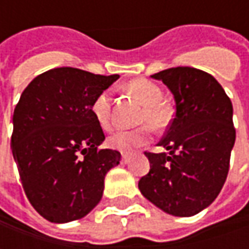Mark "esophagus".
Wrapping results in <instances>:
<instances>
[{
    "instance_id": "34e87169",
    "label": "esophagus",
    "mask_w": 249,
    "mask_h": 249,
    "mask_svg": "<svg viewBox=\"0 0 249 249\" xmlns=\"http://www.w3.org/2000/svg\"><path fill=\"white\" fill-rule=\"evenodd\" d=\"M130 159H131V157H130L129 154H122V162H124V163H129Z\"/></svg>"
}]
</instances>
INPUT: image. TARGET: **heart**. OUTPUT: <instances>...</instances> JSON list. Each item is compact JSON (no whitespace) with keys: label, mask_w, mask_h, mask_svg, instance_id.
Segmentation results:
<instances>
[{"label":"heart","mask_w":249,"mask_h":249,"mask_svg":"<svg viewBox=\"0 0 249 249\" xmlns=\"http://www.w3.org/2000/svg\"><path fill=\"white\" fill-rule=\"evenodd\" d=\"M126 89L142 105L137 123H144V126L133 130H119L113 133L108 139V144L112 148L119 151H131L144 145L149 140L151 127L155 131H162L169 127L173 119V109L162 100L163 92L157 83L151 82L148 79H136L127 83ZM91 112L102 129H112V91L109 89L101 91L94 98L91 104Z\"/></svg>","instance_id":"heart-1"}]
</instances>
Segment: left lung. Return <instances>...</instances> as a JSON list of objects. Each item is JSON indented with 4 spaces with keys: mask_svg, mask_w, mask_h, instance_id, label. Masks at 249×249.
Masks as SVG:
<instances>
[{
    "mask_svg": "<svg viewBox=\"0 0 249 249\" xmlns=\"http://www.w3.org/2000/svg\"><path fill=\"white\" fill-rule=\"evenodd\" d=\"M152 77L172 91L176 112L159 142L169 154L144 152L151 169L139 188L169 215H196L215 201L229 173L233 105L215 77L196 68H170Z\"/></svg>",
    "mask_w": 249,
    "mask_h": 249,
    "instance_id": "obj_1",
    "label": "left lung"
}]
</instances>
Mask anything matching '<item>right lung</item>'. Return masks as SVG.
Segmentation results:
<instances>
[{"mask_svg": "<svg viewBox=\"0 0 249 249\" xmlns=\"http://www.w3.org/2000/svg\"><path fill=\"white\" fill-rule=\"evenodd\" d=\"M119 74L55 68L34 77L14 110L11 148L24 194L44 219H82L102 198L105 175L120 152L101 149L102 127L91 112Z\"/></svg>", "mask_w": 249, "mask_h": 249, "instance_id": "add662e5", "label": "right lung"}]
</instances>
